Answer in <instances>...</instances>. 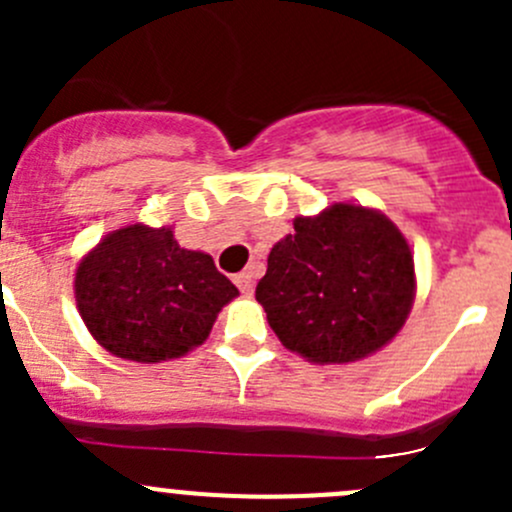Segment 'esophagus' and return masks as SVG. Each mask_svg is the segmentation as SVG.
Returning a JSON list of instances; mask_svg holds the SVG:
<instances>
[{
	"label": "esophagus",
	"instance_id": "obj_1",
	"mask_svg": "<svg viewBox=\"0 0 512 512\" xmlns=\"http://www.w3.org/2000/svg\"><path fill=\"white\" fill-rule=\"evenodd\" d=\"M235 285L242 294H252V287H255V275H252V270H245L240 272V275H235Z\"/></svg>",
	"mask_w": 512,
	"mask_h": 512
}]
</instances>
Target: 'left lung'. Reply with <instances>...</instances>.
Here are the masks:
<instances>
[{"label": "left lung", "mask_w": 512, "mask_h": 512, "mask_svg": "<svg viewBox=\"0 0 512 512\" xmlns=\"http://www.w3.org/2000/svg\"><path fill=\"white\" fill-rule=\"evenodd\" d=\"M255 297L289 352L347 364L379 352L404 327L416 297L414 255L384 213L334 203L314 218H294Z\"/></svg>", "instance_id": "left-lung-1"}]
</instances>
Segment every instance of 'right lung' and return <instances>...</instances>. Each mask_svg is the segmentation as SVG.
Here are the masks:
<instances>
[{"instance_id": "right-lung-1", "label": "right lung", "mask_w": 512, "mask_h": 512, "mask_svg": "<svg viewBox=\"0 0 512 512\" xmlns=\"http://www.w3.org/2000/svg\"><path fill=\"white\" fill-rule=\"evenodd\" d=\"M76 307L106 352L141 364L178 359L208 339L237 287L173 227L113 230L79 262Z\"/></svg>"}]
</instances>
